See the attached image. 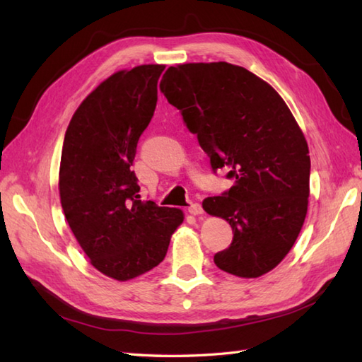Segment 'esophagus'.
<instances>
[{
  "label": "esophagus",
  "mask_w": 362,
  "mask_h": 362,
  "mask_svg": "<svg viewBox=\"0 0 362 362\" xmlns=\"http://www.w3.org/2000/svg\"><path fill=\"white\" fill-rule=\"evenodd\" d=\"M188 211H189L191 214H194V216H197V214H202V213H204V209H202L201 204L194 202V204H191V205L188 206Z\"/></svg>",
  "instance_id": "esophagus-1"
}]
</instances>
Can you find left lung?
Returning <instances> with one entry per match:
<instances>
[{"label": "left lung", "mask_w": 362, "mask_h": 362, "mask_svg": "<svg viewBox=\"0 0 362 362\" xmlns=\"http://www.w3.org/2000/svg\"><path fill=\"white\" fill-rule=\"evenodd\" d=\"M169 104L233 187L206 197L204 210L228 221L232 244L214 255L224 272L255 279L288 255L305 222L310 151L280 95L227 62L169 66L160 82Z\"/></svg>", "instance_id": "1"}]
</instances>
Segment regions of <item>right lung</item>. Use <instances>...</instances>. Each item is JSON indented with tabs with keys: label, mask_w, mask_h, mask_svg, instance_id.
Listing matches in <instances>:
<instances>
[{
	"label": "right lung",
	"mask_w": 362,
	"mask_h": 362,
	"mask_svg": "<svg viewBox=\"0 0 362 362\" xmlns=\"http://www.w3.org/2000/svg\"><path fill=\"white\" fill-rule=\"evenodd\" d=\"M163 70L140 65L112 74L83 99L64 140L59 191L68 226L91 264L118 281L158 266L183 221L179 209L143 202L130 169Z\"/></svg>",
	"instance_id": "right-lung-1"
}]
</instances>
